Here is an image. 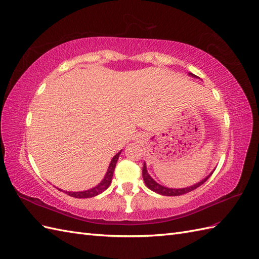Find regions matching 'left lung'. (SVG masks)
Here are the masks:
<instances>
[{
    "mask_svg": "<svg viewBox=\"0 0 259 259\" xmlns=\"http://www.w3.org/2000/svg\"><path fill=\"white\" fill-rule=\"evenodd\" d=\"M189 75H191V77H193V78H198L197 75H194V74L191 73V72H189ZM142 174H143V178H144L145 185H146L147 188H149L150 190H153L154 192L159 193V194H161V195H168V197H175V195L185 194V193H188V192H190V191L194 190V189L199 188L201 185H203L204 182L210 178V176L213 174V171H212L210 175H207L204 179L199 181L198 184H195V185L190 186V187H187V188H181V189L168 188V187L159 185L158 182H156V181L149 176V174H148V171H147V168H146V163H145V162H144V167H143Z\"/></svg>",
    "mask_w": 259,
    "mask_h": 259,
    "instance_id": "obj_1",
    "label": "left lung"
}]
</instances>
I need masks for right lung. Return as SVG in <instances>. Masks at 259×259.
Segmentation results:
<instances>
[{
    "instance_id": "obj_1",
    "label": "right lung",
    "mask_w": 259,
    "mask_h": 259,
    "mask_svg": "<svg viewBox=\"0 0 259 259\" xmlns=\"http://www.w3.org/2000/svg\"><path fill=\"white\" fill-rule=\"evenodd\" d=\"M122 151V150H121ZM121 151H118V153L113 157L111 162H110V166L108 168V171H106L104 178L102 179V181L100 182L99 185H97L96 187H93L89 190H85V191H78V192H72V191H65L68 195H70V197H74V198H79V199H85V198H92V197H96V195L102 193L103 191H105L106 189H108L111 185V181H112V177H113V172H114V169L116 166V162L118 159V156L121 154ZM60 190V189H59Z\"/></svg>"
}]
</instances>
